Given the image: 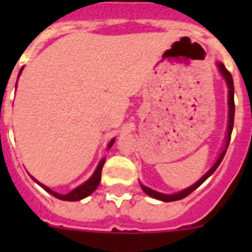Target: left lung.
I'll return each mask as SVG.
<instances>
[{"instance_id": "obj_1", "label": "left lung", "mask_w": 252, "mask_h": 252, "mask_svg": "<svg viewBox=\"0 0 252 252\" xmlns=\"http://www.w3.org/2000/svg\"><path fill=\"white\" fill-rule=\"evenodd\" d=\"M219 69L220 72H221V74L223 76V78H225V81H226L227 84V89H229V100H227V103H229V123H227V136H226V144H225V149L222 150V153L220 154V157L217 158V161H216V163L211 167V170L205 174V175L201 178V179L199 180V182H196L195 184H192L191 187L186 188V189H183V191L178 192V193H174V195H166V193H161V192H157L154 191V189H152V188H148L145 187V186H142L141 184V188L142 191L145 192V193H148L149 196H152V197H154V199L157 200H162V201H176V200H180V199H184L186 196H188L191 192H193L196 189V188L199 187V186H201V184L205 182V180L209 178V176L213 174V172L216 171V168L219 167L220 163L222 162L223 157H225V153H226V149L227 146H229V142H230V137H231V130H233V126H234V111H235V106H234V84H233V77H231L230 72L227 70L226 68H225V65L221 64V63H219Z\"/></svg>"}]
</instances>
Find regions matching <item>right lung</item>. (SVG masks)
Instances as JSON below:
<instances>
[{"label": "right lung", "mask_w": 252, "mask_h": 252, "mask_svg": "<svg viewBox=\"0 0 252 252\" xmlns=\"http://www.w3.org/2000/svg\"><path fill=\"white\" fill-rule=\"evenodd\" d=\"M21 73H22V69H21V72H19V74H21ZM19 74H18V77H19ZM114 142H115V138H112V140L110 141V144H108V149H110L111 146L114 145ZM104 162H106V159H102V161L99 162L98 167H96V170L94 171V174L91 175L90 179L86 180L84 184H81V186H78L77 188H74L73 191H70L69 193H66V195L57 193V192L52 191L51 188H48L47 186H44V184L39 183V182L33 179V178L32 179L35 180V182H36L41 188H44L45 191L48 192V193H51L52 196H55V197H57V199L65 200V201H78V200L85 199V197H87L89 195H91V193L96 189V187H98L99 183H100V176H102V168H103V165H104Z\"/></svg>", "instance_id": "obj_1"}]
</instances>
